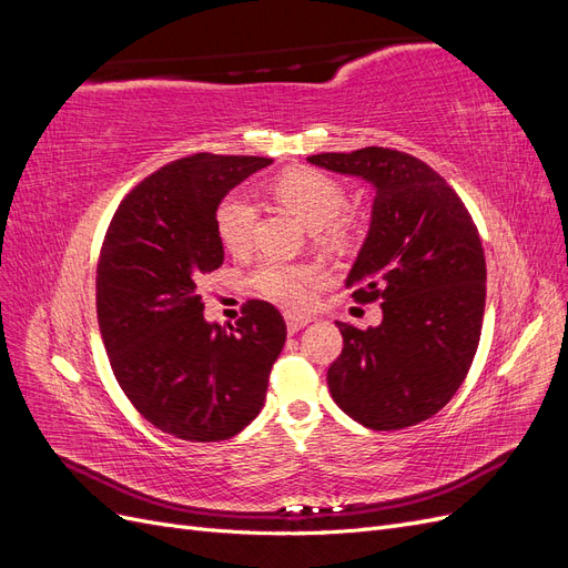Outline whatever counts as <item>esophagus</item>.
<instances>
[{
    "label": "esophagus",
    "mask_w": 568,
    "mask_h": 568,
    "mask_svg": "<svg viewBox=\"0 0 568 568\" xmlns=\"http://www.w3.org/2000/svg\"><path fill=\"white\" fill-rule=\"evenodd\" d=\"M311 322V317H301V315H286V329H288V334H296V332H301L303 326Z\"/></svg>",
    "instance_id": "1"
}]
</instances>
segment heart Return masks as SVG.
Listing matches in <instances>:
<instances>
[{"instance_id":"1","label":"heart","mask_w":568,"mask_h":568,"mask_svg":"<svg viewBox=\"0 0 568 568\" xmlns=\"http://www.w3.org/2000/svg\"><path fill=\"white\" fill-rule=\"evenodd\" d=\"M270 192L294 213L307 230H320L324 242L341 244L348 236V222L341 217L346 209L343 186L313 168H291L270 182ZM255 209L242 194H230L215 209V232L230 253H246L253 239ZM320 272L311 265L267 261L257 265L251 284L257 294L286 311H303L311 303V291Z\"/></svg>"}]
</instances>
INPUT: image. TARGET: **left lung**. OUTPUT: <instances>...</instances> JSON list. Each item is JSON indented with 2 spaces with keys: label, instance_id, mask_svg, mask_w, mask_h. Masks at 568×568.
<instances>
[{
  "label": "left lung",
  "instance_id": "obj_1",
  "mask_svg": "<svg viewBox=\"0 0 568 568\" xmlns=\"http://www.w3.org/2000/svg\"><path fill=\"white\" fill-rule=\"evenodd\" d=\"M307 161L376 189L346 286L359 303L382 301L384 320L367 329L338 322L332 398L374 432L415 426L450 403L474 363L486 307L478 230L455 189L409 153L365 146Z\"/></svg>",
  "mask_w": 568,
  "mask_h": 568
}]
</instances>
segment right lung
<instances>
[{
  "label": "right lung",
  "instance_id": "obj_1",
  "mask_svg": "<svg viewBox=\"0 0 568 568\" xmlns=\"http://www.w3.org/2000/svg\"><path fill=\"white\" fill-rule=\"evenodd\" d=\"M270 163L215 153L168 163L120 201L101 244L97 317L115 382L146 422L182 440H227L248 426L284 348L277 307L246 301L236 324H209L199 291L225 257L217 203Z\"/></svg>",
  "mask_w": 568,
  "mask_h": 568
}]
</instances>
